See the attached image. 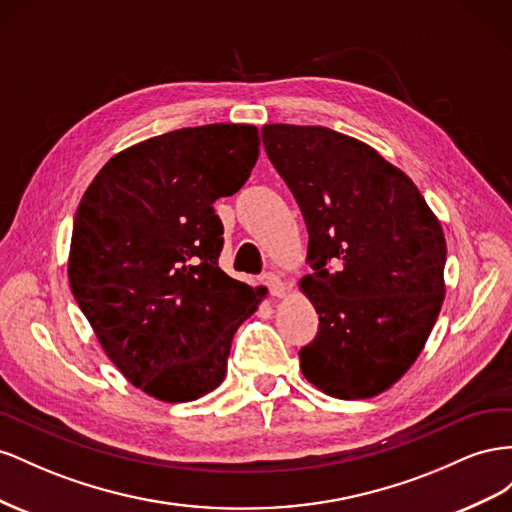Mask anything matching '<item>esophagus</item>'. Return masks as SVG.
Wrapping results in <instances>:
<instances>
[{
  "instance_id": "esophagus-1",
  "label": "esophagus",
  "mask_w": 512,
  "mask_h": 512,
  "mask_svg": "<svg viewBox=\"0 0 512 512\" xmlns=\"http://www.w3.org/2000/svg\"><path fill=\"white\" fill-rule=\"evenodd\" d=\"M264 285H268V289H270V294L274 296V298H283L285 296V283H283V279L279 274H274V272H268V274H264Z\"/></svg>"
}]
</instances>
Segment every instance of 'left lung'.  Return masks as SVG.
I'll use <instances>...</instances> for the list:
<instances>
[{
    "label": "left lung",
    "instance_id": "obj_1",
    "mask_svg": "<svg viewBox=\"0 0 512 512\" xmlns=\"http://www.w3.org/2000/svg\"><path fill=\"white\" fill-rule=\"evenodd\" d=\"M268 158L309 231L300 289L319 313L300 369L337 399H371L410 371L440 315L446 240L407 175L326 126L266 124Z\"/></svg>",
    "mask_w": 512,
    "mask_h": 512
}]
</instances>
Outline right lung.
<instances>
[{"mask_svg": "<svg viewBox=\"0 0 512 512\" xmlns=\"http://www.w3.org/2000/svg\"><path fill=\"white\" fill-rule=\"evenodd\" d=\"M259 156L251 124H206L118 152L81 197L68 281L100 347L141 392L195 401L223 384L231 339L266 298L218 268L214 201Z\"/></svg>", "mask_w": 512, "mask_h": 512, "instance_id": "1", "label": "right lung"}]
</instances>
